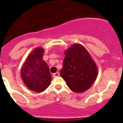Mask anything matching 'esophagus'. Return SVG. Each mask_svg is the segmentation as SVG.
<instances>
[{"instance_id": "obj_1", "label": "esophagus", "mask_w": 123, "mask_h": 123, "mask_svg": "<svg viewBox=\"0 0 123 123\" xmlns=\"http://www.w3.org/2000/svg\"><path fill=\"white\" fill-rule=\"evenodd\" d=\"M59 75V72H56V73H54V74H53V77H58Z\"/></svg>"}]
</instances>
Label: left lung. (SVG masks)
<instances>
[{"instance_id":"8db88e82","label":"left lung","mask_w":123,"mask_h":123,"mask_svg":"<svg viewBox=\"0 0 123 123\" xmlns=\"http://www.w3.org/2000/svg\"><path fill=\"white\" fill-rule=\"evenodd\" d=\"M65 58L61 76L73 92L83 93L95 82L98 74L96 64L86 49L80 44H73L64 52Z\"/></svg>"}]
</instances>
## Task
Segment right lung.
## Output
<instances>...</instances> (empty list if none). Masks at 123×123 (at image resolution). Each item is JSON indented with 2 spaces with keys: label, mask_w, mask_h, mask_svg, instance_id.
<instances>
[{
  "label": "right lung",
  "mask_w": 123,
  "mask_h": 123,
  "mask_svg": "<svg viewBox=\"0 0 123 123\" xmlns=\"http://www.w3.org/2000/svg\"><path fill=\"white\" fill-rule=\"evenodd\" d=\"M43 48H35L27 56L21 69V77L31 90L42 92L50 85L51 74L48 64L43 61Z\"/></svg>",
  "instance_id": "1"
}]
</instances>
